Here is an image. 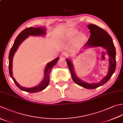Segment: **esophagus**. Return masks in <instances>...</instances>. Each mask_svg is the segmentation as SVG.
I'll list each match as a JSON object with an SVG mask.
<instances>
[{"mask_svg":"<svg viewBox=\"0 0 123 123\" xmlns=\"http://www.w3.org/2000/svg\"><path fill=\"white\" fill-rule=\"evenodd\" d=\"M67 56V54L64 53H61V55H60V57H61L62 59H65Z\"/></svg>","mask_w":123,"mask_h":123,"instance_id":"34e87169","label":"esophagus"}]
</instances>
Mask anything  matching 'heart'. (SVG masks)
I'll return each instance as SVG.
<instances>
[{"instance_id":"obj_1","label":"heart","mask_w":123,"mask_h":123,"mask_svg":"<svg viewBox=\"0 0 123 123\" xmlns=\"http://www.w3.org/2000/svg\"><path fill=\"white\" fill-rule=\"evenodd\" d=\"M63 40L67 42H71L73 40L74 47L78 50L87 43L88 37L86 33L79 32L77 29L69 28L64 31Z\"/></svg>"}]
</instances>
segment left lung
<instances>
[{"label":"left lung","mask_w":123,"mask_h":123,"mask_svg":"<svg viewBox=\"0 0 123 123\" xmlns=\"http://www.w3.org/2000/svg\"><path fill=\"white\" fill-rule=\"evenodd\" d=\"M87 27L90 30L91 36L87 43L84 45L85 49L93 47H102L105 49L109 56V68L107 75L98 83H87L83 81L77 76L74 71V66L71 60L66 59V61L71 77L77 85L87 89H94L104 85L111 77L116 69V49L111 37L108 33L99 26L95 25H88ZM82 52V51H81ZM81 52L80 53H81Z\"/></svg>","instance_id":"1"}]
</instances>
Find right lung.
Here are the masks:
<instances>
[{"mask_svg":"<svg viewBox=\"0 0 123 123\" xmlns=\"http://www.w3.org/2000/svg\"><path fill=\"white\" fill-rule=\"evenodd\" d=\"M46 29L45 27H38V28H33L29 27L23 30L21 33L19 34L18 37H16V39L14 41L13 46L11 48L9 54V73L10 74L11 77L13 79L16 85L22 91L27 92L28 93H37L40 91H42L45 88H46L49 82V74L51 71L52 69L56 65L57 61L59 59V57H57L55 59L53 60L51 62L48 63L45 67L44 70V79H43L42 81L38 84V85L34 86V87L28 88L23 87L21 86L17 81L14 78L13 76V59L14 55L15 54V52L18 49V47L20 44L22 43L25 39L29 37V36H44L46 34Z\"/></svg>","mask_w":123,"mask_h":123,"instance_id":"1","label":"right lung"}]
</instances>
